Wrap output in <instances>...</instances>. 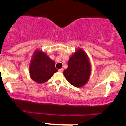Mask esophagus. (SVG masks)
Listing matches in <instances>:
<instances>
[{"instance_id": "obj_1", "label": "esophagus", "mask_w": 126, "mask_h": 126, "mask_svg": "<svg viewBox=\"0 0 126 126\" xmlns=\"http://www.w3.org/2000/svg\"><path fill=\"white\" fill-rule=\"evenodd\" d=\"M58 71H59V72H63V68H61V69H58Z\"/></svg>"}]
</instances>
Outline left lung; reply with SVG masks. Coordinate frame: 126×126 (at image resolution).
<instances>
[{
    "label": "left lung",
    "instance_id": "1",
    "mask_svg": "<svg viewBox=\"0 0 126 126\" xmlns=\"http://www.w3.org/2000/svg\"><path fill=\"white\" fill-rule=\"evenodd\" d=\"M91 72V66L87 54L79 48L69 57L68 68L63 74L68 82L74 87L84 86L88 81Z\"/></svg>",
    "mask_w": 126,
    "mask_h": 126
}]
</instances>
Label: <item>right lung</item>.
Segmentation results:
<instances>
[{"label":"right lung","instance_id":"1","mask_svg":"<svg viewBox=\"0 0 126 126\" xmlns=\"http://www.w3.org/2000/svg\"><path fill=\"white\" fill-rule=\"evenodd\" d=\"M57 71L55 62L49 55L39 49L34 52L29 66V73L33 80L38 83H44Z\"/></svg>","mask_w":126,"mask_h":126}]
</instances>
